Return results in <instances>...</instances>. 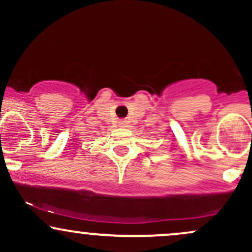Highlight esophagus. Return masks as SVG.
<instances>
[{
    "label": "esophagus",
    "instance_id": "34e87169",
    "mask_svg": "<svg viewBox=\"0 0 252 252\" xmlns=\"http://www.w3.org/2000/svg\"><path fill=\"white\" fill-rule=\"evenodd\" d=\"M126 126V121H120V126Z\"/></svg>",
    "mask_w": 252,
    "mask_h": 252
}]
</instances>
